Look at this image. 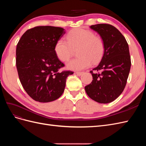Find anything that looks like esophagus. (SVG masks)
Wrapping results in <instances>:
<instances>
[{
    "instance_id": "esophagus-1",
    "label": "esophagus",
    "mask_w": 146,
    "mask_h": 146,
    "mask_svg": "<svg viewBox=\"0 0 146 146\" xmlns=\"http://www.w3.org/2000/svg\"><path fill=\"white\" fill-rule=\"evenodd\" d=\"M77 76H81V75L83 74L82 72H76Z\"/></svg>"
}]
</instances>
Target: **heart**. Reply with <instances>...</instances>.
<instances>
[{"label":"heart","mask_w":146,"mask_h":146,"mask_svg":"<svg viewBox=\"0 0 146 146\" xmlns=\"http://www.w3.org/2000/svg\"><path fill=\"white\" fill-rule=\"evenodd\" d=\"M78 56L70 60L67 68L71 70H82L97 63L102 58L105 46L103 39L94 33L83 29H75L66 35V41L60 39L55 44L54 50L57 58L67 61L77 50Z\"/></svg>","instance_id":"b5f03b06"}]
</instances>
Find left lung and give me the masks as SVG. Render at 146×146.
I'll return each mask as SVG.
<instances>
[{
  "label": "left lung",
  "instance_id": "left-lung-1",
  "mask_svg": "<svg viewBox=\"0 0 146 146\" xmlns=\"http://www.w3.org/2000/svg\"><path fill=\"white\" fill-rule=\"evenodd\" d=\"M90 27L103 39L105 49L100 63L90 70L93 80L85 89L92 100L108 104L117 99L125 87L131 67L129 45L111 25L99 24Z\"/></svg>",
  "mask_w": 146,
  "mask_h": 146
}]
</instances>
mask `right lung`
Masks as SVG:
<instances>
[{"label": "right lung", "mask_w": 146, "mask_h": 146, "mask_svg": "<svg viewBox=\"0 0 146 146\" xmlns=\"http://www.w3.org/2000/svg\"><path fill=\"white\" fill-rule=\"evenodd\" d=\"M64 29L37 26L27 30L16 47V64L20 82L31 98L39 102L54 101L63 93L66 78L74 72L61 70L64 64L54 47Z\"/></svg>", "instance_id": "add662e5"}]
</instances>
